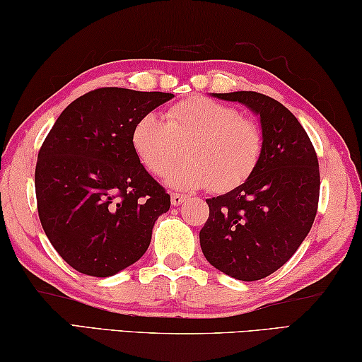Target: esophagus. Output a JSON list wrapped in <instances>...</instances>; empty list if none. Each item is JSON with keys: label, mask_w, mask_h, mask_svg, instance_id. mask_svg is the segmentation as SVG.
Masks as SVG:
<instances>
[{"label": "esophagus", "mask_w": 362, "mask_h": 362, "mask_svg": "<svg viewBox=\"0 0 362 362\" xmlns=\"http://www.w3.org/2000/svg\"><path fill=\"white\" fill-rule=\"evenodd\" d=\"M183 201H185V196L180 193H170V203L173 206H180Z\"/></svg>", "instance_id": "34e87169"}]
</instances>
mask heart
Wrapping results in <instances>:
<instances>
[{"mask_svg":"<svg viewBox=\"0 0 362 362\" xmlns=\"http://www.w3.org/2000/svg\"><path fill=\"white\" fill-rule=\"evenodd\" d=\"M131 144L139 161L158 177L180 161L185 148L189 161L169 175L170 185L226 193L254 174L265 137L260 126L238 108L196 95L170 107L166 121L155 113L140 116Z\"/></svg>","mask_w":362,"mask_h":362,"instance_id":"b5f03b06","label":"heart"}]
</instances>
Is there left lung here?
<instances>
[{"label":"left lung","instance_id":"left-lung-1","mask_svg":"<svg viewBox=\"0 0 362 362\" xmlns=\"http://www.w3.org/2000/svg\"><path fill=\"white\" fill-rule=\"evenodd\" d=\"M214 95L259 113L265 146L243 185L206 199L209 218L199 231L201 249L212 267L231 278L263 279L296 254L311 230L320 164L308 134L283 103L254 90Z\"/></svg>","mask_w":362,"mask_h":362}]
</instances>
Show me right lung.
I'll use <instances>...</instances> for the list:
<instances>
[{
  "instance_id": "1",
  "label": "right lung",
  "mask_w": 362,
  "mask_h": 362,
  "mask_svg": "<svg viewBox=\"0 0 362 362\" xmlns=\"http://www.w3.org/2000/svg\"><path fill=\"white\" fill-rule=\"evenodd\" d=\"M169 93L99 88L66 107L42 142L35 169L38 216L71 268L107 278L145 254L170 196L134 153L131 132Z\"/></svg>"
}]
</instances>
